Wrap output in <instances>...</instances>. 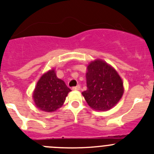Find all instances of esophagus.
Segmentation results:
<instances>
[{"instance_id":"esophagus-1","label":"esophagus","mask_w":154,"mask_h":154,"mask_svg":"<svg viewBox=\"0 0 154 154\" xmlns=\"http://www.w3.org/2000/svg\"><path fill=\"white\" fill-rule=\"evenodd\" d=\"M80 89V85H77L76 87H72V90H79Z\"/></svg>"}]
</instances>
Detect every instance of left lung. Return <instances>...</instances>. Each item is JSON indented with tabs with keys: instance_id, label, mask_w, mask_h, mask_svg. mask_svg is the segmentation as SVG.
Listing matches in <instances>:
<instances>
[{
	"instance_id": "8db88e82",
	"label": "left lung",
	"mask_w": 154,
	"mask_h": 154,
	"mask_svg": "<svg viewBox=\"0 0 154 154\" xmlns=\"http://www.w3.org/2000/svg\"><path fill=\"white\" fill-rule=\"evenodd\" d=\"M86 78L87 89L82 94L93 109L109 110L122 97V80L117 71L105 61L96 60L90 63Z\"/></svg>"
}]
</instances>
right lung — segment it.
<instances>
[{"label":"right lung","instance_id":"add662e5","mask_svg":"<svg viewBox=\"0 0 154 154\" xmlns=\"http://www.w3.org/2000/svg\"><path fill=\"white\" fill-rule=\"evenodd\" d=\"M70 91L65 83L56 77L54 70H49L42 76L34 90L35 106L44 112L56 111L62 106Z\"/></svg>","mask_w":154,"mask_h":154}]
</instances>
